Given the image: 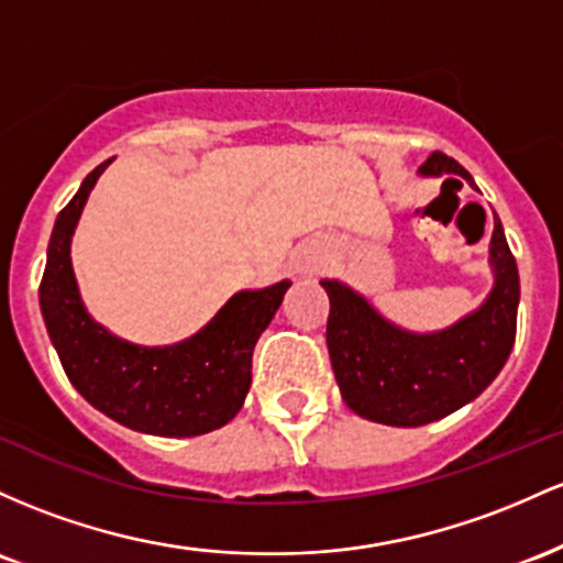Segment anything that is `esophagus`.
Returning <instances> with one entry per match:
<instances>
[{
    "label": "esophagus",
    "mask_w": 563,
    "mask_h": 563,
    "mask_svg": "<svg viewBox=\"0 0 563 563\" xmlns=\"http://www.w3.org/2000/svg\"><path fill=\"white\" fill-rule=\"evenodd\" d=\"M321 268V255L313 247H306L298 252V261H295V271L298 274H316Z\"/></svg>",
    "instance_id": "obj_1"
}]
</instances>
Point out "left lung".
<instances>
[{
    "label": "left lung",
    "mask_w": 563,
    "mask_h": 563,
    "mask_svg": "<svg viewBox=\"0 0 563 563\" xmlns=\"http://www.w3.org/2000/svg\"><path fill=\"white\" fill-rule=\"evenodd\" d=\"M420 173L476 186L468 169L441 151L428 156ZM489 255L492 295L476 313L439 334L396 330L349 287L321 282L330 295L327 349L334 380L353 412L383 426H426L473 401L495 380L514 349L519 313V268L500 220H495Z\"/></svg>",
    "instance_id": "left-lung-1"
}]
</instances>
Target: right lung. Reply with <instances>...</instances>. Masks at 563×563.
I'll list each match as a JSON object with an SVG mask.
<instances>
[{
	"label": "right lung",
	"mask_w": 563,
	"mask_h": 563,
	"mask_svg": "<svg viewBox=\"0 0 563 563\" xmlns=\"http://www.w3.org/2000/svg\"><path fill=\"white\" fill-rule=\"evenodd\" d=\"M109 162L87 175L55 220L40 284L49 340L74 388L111 420L169 439L210 433L242 409L252 383V351L289 282L233 295L197 338L180 345L137 349L113 338L81 306L68 255L81 207Z\"/></svg>",
	"instance_id": "right-lung-1"
}]
</instances>
